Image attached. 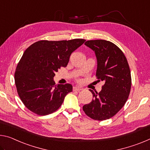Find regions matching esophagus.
Instances as JSON below:
<instances>
[{
  "mask_svg": "<svg viewBox=\"0 0 150 150\" xmlns=\"http://www.w3.org/2000/svg\"><path fill=\"white\" fill-rule=\"evenodd\" d=\"M81 90H82V88L80 87H73V91H79Z\"/></svg>",
  "mask_w": 150,
  "mask_h": 150,
  "instance_id": "34e87169",
  "label": "esophagus"
}]
</instances>
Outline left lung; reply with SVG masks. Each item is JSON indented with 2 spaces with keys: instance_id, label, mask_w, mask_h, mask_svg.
Wrapping results in <instances>:
<instances>
[{
  "instance_id": "obj_1",
  "label": "left lung",
  "mask_w": 150,
  "mask_h": 150,
  "mask_svg": "<svg viewBox=\"0 0 150 150\" xmlns=\"http://www.w3.org/2000/svg\"><path fill=\"white\" fill-rule=\"evenodd\" d=\"M96 54V76L104 81L99 93L89 89L93 99L83 107L87 116L95 120L112 117L122 109L129 97L132 78L127 59L117 46L105 40H91L85 42Z\"/></svg>"
}]
</instances>
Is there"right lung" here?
Masks as SVG:
<instances>
[{"label": "right lung", "instance_id": "add662e5", "mask_svg": "<svg viewBox=\"0 0 150 150\" xmlns=\"http://www.w3.org/2000/svg\"><path fill=\"white\" fill-rule=\"evenodd\" d=\"M85 41H39L25 50L16 67L15 81L26 108L39 115H49L60 108L73 86L56 85L53 77L61 67L67 65L71 53Z\"/></svg>", "mask_w": 150, "mask_h": 150}]
</instances>
